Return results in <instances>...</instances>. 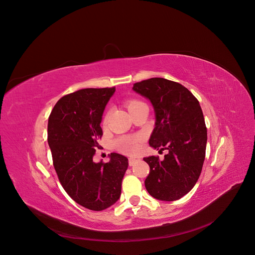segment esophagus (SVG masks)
I'll list each match as a JSON object with an SVG mask.
<instances>
[{"instance_id": "1", "label": "esophagus", "mask_w": 255, "mask_h": 255, "mask_svg": "<svg viewBox=\"0 0 255 255\" xmlns=\"http://www.w3.org/2000/svg\"><path fill=\"white\" fill-rule=\"evenodd\" d=\"M137 161H138V159L131 157V158H129V165H130V166H134Z\"/></svg>"}]
</instances>
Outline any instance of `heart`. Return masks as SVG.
<instances>
[{
  "instance_id": "obj_1",
  "label": "heart",
  "mask_w": 255,
  "mask_h": 255,
  "mask_svg": "<svg viewBox=\"0 0 255 255\" xmlns=\"http://www.w3.org/2000/svg\"><path fill=\"white\" fill-rule=\"evenodd\" d=\"M142 105H146V104L144 102H142L140 100H136V99H131L126 102V107L129 110V112L135 110L136 108H138ZM107 118H108V115H106L104 117L103 124H105L107 122ZM140 142H141V139L139 137L122 136L114 141V146L120 152H123L126 154H134L139 150Z\"/></svg>"
}]
</instances>
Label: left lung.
Masks as SVG:
<instances>
[{"label":"left lung","instance_id":"1","mask_svg":"<svg viewBox=\"0 0 255 255\" xmlns=\"http://www.w3.org/2000/svg\"><path fill=\"white\" fill-rule=\"evenodd\" d=\"M133 90L155 110L149 145L168 151L162 161L158 156L144 158L150 167L145 187L156 199L178 200L196 184L205 159L207 129L199 102L181 84L164 78L137 82Z\"/></svg>","mask_w":255,"mask_h":255}]
</instances>
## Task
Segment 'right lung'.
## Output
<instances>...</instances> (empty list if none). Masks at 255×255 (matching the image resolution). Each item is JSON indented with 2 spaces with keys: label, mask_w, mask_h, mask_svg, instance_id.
Here are the masks:
<instances>
[{
  "label": "right lung",
  "mask_w": 255,
  "mask_h": 255,
  "mask_svg": "<svg viewBox=\"0 0 255 255\" xmlns=\"http://www.w3.org/2000/svg\"><path fill=\"white\" fill-rule=\"evenodd\" d=\"M112 88H86L63 96L48 120V144L59 181L81 206L94 211L113 205L121 195L128 159L118 153L95 163V148L103 132V111Z\"/></svg>",
  "instance_id": "obj_1"
}]
</instances>
